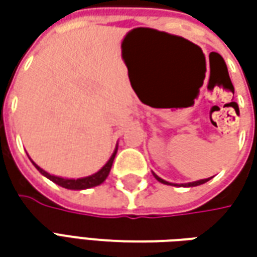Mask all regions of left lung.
<instances>
[{
    "instance_id": "obj_1",
    "label": "left lung",
    "mask_w": 257,
    "mask_h": 257,
    "mask_svg": "<svg viewBox=\"0 0 257 257\" xmlns=\"http://www.w3.org/2000/svg\"><path fill=\"white\" fill-rule=\"evenodd\" d=\"M154 177H156V179H157V180H159L160 183H164V184H170V183H167L166 180H163V179H160V177H159V176H156V174H154ZM207 180H209V179H203V180H197V182L187 183V184H184V186H187V187H193V186H199V184H203V183H206ZM174 186H176V184H174Z\"/></svg>"
}]
</instances>
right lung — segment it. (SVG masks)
Returning a JSON list of instances; mask_svg holds the SVG:
<instances>
[{"label":"right lung","instance_id":"1","mask_svg":"<svg viewBox=\"0 0 257 257\" xmlns=\"http://www.w3.org/2000/svg\"><path fill=\"white\" fill-rule=\"evenodd\" d=\"M115 153H117V150H115L113 153V156L110 157V160L104 164V167L101 170H98L95 174H91V176H88V177L77 179V180H74V179H63V177L51 176L50 173H47L45 170H43L41 167H38L35 163L34 166L37 167L38 172L41 173V174H44L47 179H50V180L54 182L55 184H58V186H61V187H65V189H70V190H83V189H90V187H94V186H98V184H101V183L107 179L108 173L111 170V166H113Z\"/></svg>","mask_w":257,"mask_h":257}]
</instances>
